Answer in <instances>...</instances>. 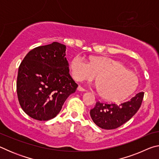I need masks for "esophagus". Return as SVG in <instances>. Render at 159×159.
I'll use <instances>...</instances> for the list:
<instances>
[{"mask_svg": "<svg viewBox=\"0 0 159 159\" xmlns=\"http://www.w3.org/2000/svg\"><path fill=\"white\" fill-rule=\"evenodd\" d=\"M77 90H79V91H83V92H85V91H87V90H86L85 89V88H83L81 87V86H80V85H79V87H78Z\"/></svg>", "mask_w": 159, "mask_h": 159, "instance_id": "1", "label": "esophagus"}]
</instances>
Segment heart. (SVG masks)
Returning a JSON list of instances; mask_svg holds the SVG:
<instances>
[{
	"label": "heart",
	"instance_id": "1",
	"mask_svg": "<svg viewBox=\"0 0 159 159\" xmlns=\"http://www.w3.org/2000/svg\"><path fill=\"white\" fill-rule=\"evenodd\" d=\"M70 68L76 81L93 80L98 76L99 94L108 100L125 98L135 90L138 85L137 75L111 58L95 57L91 58L89 63L77 55L72 59Z\"/></svg>",
	"mask_w": 159,
	"mask_h": 159
}]
</instances>
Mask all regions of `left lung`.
I'll use <instances>...</instances> for the list:
<instances>
[{
  "label": "left lung",
  "instance_id": "8db88e82",
  "mask_svg": "<svg viewBox=\"0 0 159 159\" xmlns=\"http://www.w3.org/2000/svg\"><path fill=\"white\" fill-rule=\"evenodd\" d=\"M144 93L136 94L130 100L120 104L97 102L90 109V114L93 122L99 128L112 130L124 124L136 114L140 107Z\"/></svg>",
  "mask_w": 159,
  "mask_h": 159
}]
</instances>
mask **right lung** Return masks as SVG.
Listing matches in <instances>:
<instances>
[{
  "instance_id": "add662e5",
  "label": "right lung",
  "mask_w": 159,
  "mask_h": 159,
  "mask_svg": "<svg viewBox=\"0 0 159 159\" xmlns=\"http://www.w3.org/2000/svg\"><path fill=\"white\" fill-rule=\"evenodd\" d=\"M66 46L57 42L39 46L27 53L18 69L17 93L26 114L48 120L61 111L78 87L69 74Z\"/></svg>"
}]
</instances>
